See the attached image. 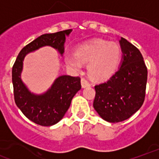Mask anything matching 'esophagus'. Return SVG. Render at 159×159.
Wrapping results in <instances>:
<instances>
[{
  "label": "esophagus",
  "instance_id": "esophagus-1",
  "mask_svg": "<svg viewBox=\"0 0 159 159\" xmlns=\"http://www.w3.org/2000/svg\"><path fill=\"white\" fill-rule=\"evenodd\" d=\"M81 84H82V88H83L90 86V83H89V82L86 78H82V80H81Z\"/></svg>",
  "mask_w": 159,
  "mask_h": 159
}]
</instances>
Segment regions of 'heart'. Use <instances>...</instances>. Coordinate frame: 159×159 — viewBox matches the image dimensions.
Masks as SVG:
<instances>
[{
    "label": "heart",
    "instance_id": "obj_1",
    "mask_svg": "<svg viewBox=\"0 0 159 159\" xmlns=\"http://www.w3.org/2000/svg\"><path fill=\"white\" fill-rule=\"evenodd\" d=\"M76 56L82 62L89 63V77L100 81L108 78L116 71L122 57V51L117 43L93 40L80 46ZM77 58L73 55H67L66 61L72 68L80 70L82 64Z\"/></svg>",
    "mask_w": 159,
    "mask_h": 159
}]
</instances>
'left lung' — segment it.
<instances>
[{
  "instance_id": "obj_1",
  "label": "left lung",
  "mask_w": 159,
  "mask_h": 159,
  "mask_svg": "<svg viewBox=\"0 0 159 159\" xmlns=\"http://www.w3.org/2000/svg\"><path fill=\"white\" fill-rule=\"evenodd\" d=\"M123 59L107 82L95 86L93 107L109 123L128 119L141 107L145 98L148 69L140 51L121 37Z\"/></svg>"
}]
</instances>
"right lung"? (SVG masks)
I'll list each match as a JSON object with an SVG mask.
<instances>
[{
	"mask_svg": "<svg viewBox=\"0 0 159 159\" xmlns=\"http://www.w3.org/2000/svg\"><path fill=\"white\" fill-rule=\"evenodd\" d=\"M71 29L55 33L44 34L24 47L18 54L12 67V83L16 106L29 120L41 126H52L57 123L68 110L71 99L81 89V78L67 75L60 76L52 86L43 94L31 93L20 78L23 60L27 53L44 46L55 48L62 55L66 36Z\"/></svg>",
	"mask_w": 159,
	"mask_h": 159,
	"instance_id": "obj_1",
	"label": "right lung"
}]
</instances>
